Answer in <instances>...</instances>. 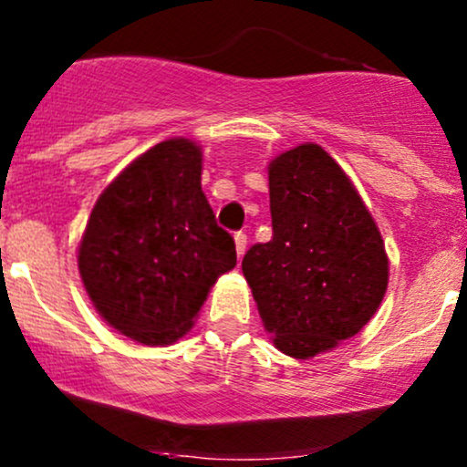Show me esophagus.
I'll return each instance as SVG.
<instances>
[{
	"mask_svg": "<svg viewBox=\"0 0 467 467\" xmlns=\"http://www.w3.org/2000/svg\"><path fill=\"white\" fill-rule=\"evenodd\" d=\"M234 245H237V256L241 259L245 252V245H248V234L245 233H234Z\"/></svg>",
	"mask_w": 467,
	"mask_h": 467,
	"instance_id": "esophagus-1",
	"label": "esophagus"
}]
</instances>
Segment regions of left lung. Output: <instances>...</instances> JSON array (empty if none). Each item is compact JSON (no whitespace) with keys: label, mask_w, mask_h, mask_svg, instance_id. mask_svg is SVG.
Segmentation results:
<instances>
[{"label":"left lung","mask_w":467,"mask_h":467,"mask_svg":"<svg viewBox=\"0 0 467 467\" xmlns=\"http://www.w3.org/2000/svg\"><path fill=\"white\" fill-rule=\"evenodd\" d=\"M272 239L245 252V281L278 351L314 358L356 336L389 285V259L371 213L318 144L270 164Z\"/></svg>","instance_id":"8db88e82"}]
</instances>
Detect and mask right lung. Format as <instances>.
Listing matches in <instances>:
<instances>
[{
  "label": "right lung",
  "instance_id": "add662e5",
  "mask_svg": "<svg viewBox=\"0 0 467 467\" xmlns=\"http://www.w3.org/2000/svg\"><path fill=\"white\" fill-rule=\"evenodd\" d=\"M234 265V239L202 191V151L186 138L155 144L107 186L78 248L99 314L151 347L184 336L208 289Z\"/></svg>",
  "mask_w": 467,
  "mask_h": 467
}]
</instances>
